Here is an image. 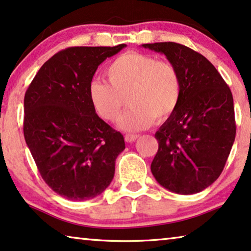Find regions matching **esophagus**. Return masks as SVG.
Here are the masks:
<instances>
[{"instance_id":"34e87169","label":"esophagus","mask_w":251,"mask_h":251,"mask_svg":"<svg viewBox=\"0 0 251 251\" xmlns=\"http://www.w3.org/2000/svg\"><path fill=\"white\" fill-rule=\"evenodd\" d=\"M137 138H138V135H136V134H126L125 135V141L127 143H132V142L136 141Z\"/></svg>"}]
</instances>
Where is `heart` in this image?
<instances>
[{"label":"heart","mask_w":251,"mask_h":251,"mask_svg":"<svg viewBox=\"0 0 251 251\" xmlns=\"http://www.w3.org/2000/svg\"><path fill=\"white\" fill-rule=\"evenodd\" d=\"M108 82L92 80L88 96L93 109L107 122L119 118L118 127L129 132L148 128L169 119L180 102L182 84L177 67L152 55L128 51L115 58L106 69Z\"/></svg>","instance_id":"1"}]
</instances>
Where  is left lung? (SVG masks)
Wrapping results in <instances>:
<instances>
[{
    "label": "left lung",
    "mask_w": 251,
    "mask_h": 251,
    "mask_svg": "<svg viewBox=\"0 0 251 251\" xmlns=\"http://www.w3.org/2000/svg\"><path fill=\"white\" fill-rule=\"evenodd\" d=\"M166 55L181 76L177 110L155 133L151 163L156 181L170 192L190 195L212 185L223 171L235 138L233 97L214 65L181 44H143Z\"/></svg>",
    "instance_id": "1"
}]
</instances>
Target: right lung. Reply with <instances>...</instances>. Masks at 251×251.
Segmentation results:
<instances>
[{"mask_svg": "<svg viewBox=\"0 0 251 251\" xmlns=\"http://www.w3.org/2000/svg\"><path fill=\"white\" fill-rule=\"evenodd\" d=\"M125 44L69 47L40 67L25 95L24 134L44 181L62 197L87 201L110 185L124 137L93 109L97 69Z\"/></svg>", "mask_w": 251, "mask_h": 251, "instance_id": "add662e5", "label": "right lung"}]
</instances>
